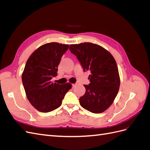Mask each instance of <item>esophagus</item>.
<instances>
[{
  "label": "esophagus",
  "mask_w": 150,
  "mask_h": 150,
  "mask_svg": "<svg viewBox=\"0 0 150 150\" xmlns=\"http://www.w3.org/2000/svg\"><path fill=\"white\" fill-rule=\"evenodd\" d=\"M75 86H76V84H72V88H73Z\"/></svg>",
  "instance_id": "1"
}]
</instances>
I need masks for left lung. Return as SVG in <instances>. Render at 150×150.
<instances>
[{
	"label": "left lung",
	"mask_w": 150,
	"mask_h": 150,
	"mask_svg": "<svg viewBox=\"0 0 150 150\" xmlns=\"http://www.w3.org/2000/svg\"><path fill=\"white\" fill-rule=\"evenodd\" d=\"M69 49L84 71L91 72L90 83L84 85L86 93L79 98L81 106L93 113L106 111L114 101L120 85L115 58L103 47L90 42L71 44Z\"/></svg>",
	"instance_id": "8db88e82"
}]
</instances>
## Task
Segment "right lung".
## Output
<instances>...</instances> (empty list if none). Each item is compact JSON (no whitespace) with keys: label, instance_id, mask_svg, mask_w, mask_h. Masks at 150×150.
Segmentation results:
<instances>
[{"label":"right lung","instance_id":"obj_1","mask_svg":"<svg viewBox=\"0 0 150 150\" xmlns=\"http://www.w3.org/2000/svg\"><path fill=\"white\" fill-rule=\"evenodd\" d=\"M69 48L68 44L51 42L40 46L26 62L22 75L27 98L36 110L48 112L59 107L72 86L59 84L51 79L57 74L61 57Z\"/></svg>","mask_w":150,"mask_h":150}]
</instances>
